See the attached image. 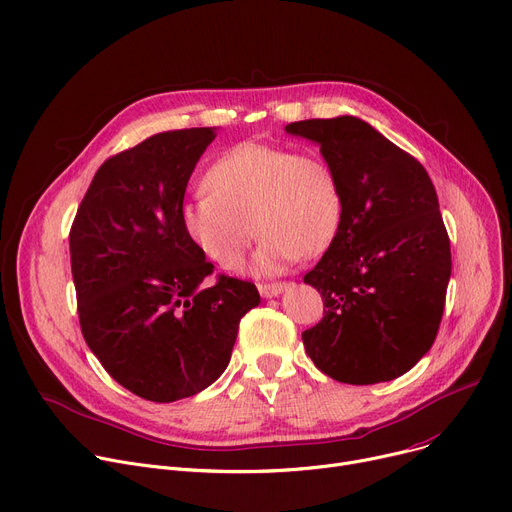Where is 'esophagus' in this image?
Returning a JSON list of instances; mask_svg holds the SVG:
<instances>
[{"mask_svg":"<svg viewBox=\"0 0 512 512\" xmlns=\"http://www.w3.org/2000/svg\"><path fill=\"white\" fill-rule=\"evenodd\" d=\"M288 288L286 282H274V284H257V290L263 298H274L278 294H282Z\"/></svg>","mask_w":512,"mask_h":512,"instance_id":"obj_1","label":"esophagus"}]
</instances>
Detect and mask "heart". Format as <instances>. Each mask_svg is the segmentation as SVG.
<instances>
[{"label":"heart","instance_id":"1","mask_svg":"<svg viewBox=\"0 0 512 512\" xmlns=\"http://www.w3.org/2000/svg\"><path fill=\"white\" fill-rule=\"evenodd\" d=\"M201 185L181 206V226L197 251L222 269L243 265L253 228L261 234L255 271L278 274L300 255L327 251L344 220L342 181L313 150L236 144L212 160Z\"/></svg>","mask_w":512,"mask_h":512}]
</instances>
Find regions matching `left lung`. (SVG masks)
Returning a JSON list of instances; mask_svg holds the SVG:
<instances>
[{"label": "left lung", "mask_w": 512, "mask_h": 512, "mask_svg": "<svg viewBox=\"0 0 512 512\" xmlns=\"http://www.w3.org/2000/svg\"><path fill=\"white\" fill-rule=\"evenodd\" d=\"M321 146L344 189L337 236L304 276L323 319L302 344L327 377L374 385L432 348L451 278V243L426 168L358 117L286 125Z\"/></svg>", "instance_id": "left-lung-1"}]
</instances>
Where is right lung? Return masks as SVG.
Returning <instances> with one entry per match:
<instances>
[{
    "instance_id": "1",
    "label": "right lung",
    "mask_w": 512,
    "mask_h": 512,
    "mask_svg": "<svg viewBox=\"0 0 512 512\" xmlns=\"http://www.w3.org/2000/svg\"><path fill=\"white\" fill-rule=\"evenodd\" d=\"M214 127L162 131L100 164L70 230L82 335L111 377L170 403L226 370L255 284L218 276L189 241L181 206Z\"/></svg>"
}]
</instances>
